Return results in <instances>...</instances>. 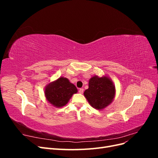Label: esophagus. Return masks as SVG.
I'll return each mask as SVG.
<instances>
[{"instance_id":"34e87169","label":"esophagus","mask_w":158,"mask_h":158,"mask_svg":"<svg viewBox=\"0 0 158 158\" xmlns=\"http://www.w3.org/2000/svg\"><path fill=\"white\" fill-rule=\"evenodd\" d=\"M78 92H79L80 94H83V92H84V89H83V88H80L79 90H78Z\"/></svg>"}]
</instances>
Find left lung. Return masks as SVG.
<instances>
[{"label":"left lung","instance_id":"obj_1","mask_svg":"<svg viewBox=\"0 0 158 158\" xmlns=\"http://www.w3.org/2000/svg\"><path fill=\"white\" fill-rule=\"evenodd\" d=\"M115 94L112 82L107 77L94 76L89 81V88L85 89L84 96L94 108L102 109L111 103Z\"/></svg>","mask_w":158,"mask_h":158}]
</instances>
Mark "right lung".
I'll list each match as a JSON object with an SVG mask.
<instances>
[{
  "instance_id": "obj_1",
  "label": "right lung",
  "mask_w": 158,
  "mask_h": 158,
  "mask_svg": "<svg viewBox=\"0 0 158 158\" xmlns=\"http://www.w3.org/2000/svg\"><path fill=\"white\" fill-rule=\"evenodd\" d=\"M77 88L66 78H59L50 83L45 88V94L48 102L57 107H63L68 103L74 94L77 92Z\"/></svg>"
}]
</instances>
